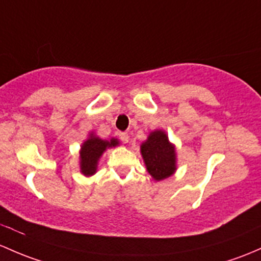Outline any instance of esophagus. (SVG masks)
<instances>
[{
    "label": "esophagus",
    "mask_w": 261,
    "mask_h": 261,
    "mask_svg": "<svg viewBox=\"0 0 261 261\" xmlns=\"http://www.w3.org/2000/svg\"><path fill=\"white\" fill-rule=\"evenodd\" d=\"M120 139H121V141L122 142H128V139H130V136H128V134L127 133H120Z\"/></svg>",
    "instance_id": "1"
}]
</instances>
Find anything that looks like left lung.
<instances>
[{"mask_svg": "<svg viewBox=\"0 0 261 261\" xmlns=\"http://www.w3.org/2000/svg\"><path fill=\"white\" fill-rule=\"evenodd\" d=\"M147 172L155 181L165 180L175 174L177 169L176 147L170 142L164 130H153L140 145Z\"/></svg>", "mask_w": 261, "mask_h": 261, "instance_id": "8db88e82", "label": "left lung"}]
</instances>
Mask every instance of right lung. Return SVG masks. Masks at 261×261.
Here are the masks:
<instances>
[{
  "mask_svg": "<svg viewBox=\"0 0 261 261\" xmlns=\"http://www.w3.org/2000/svg\"><path fill=\"white\" fill-rule=\"evenodd\" d=\"M120 145V141L116 138L110 140H102L95 135V133H90L89 138L85 140L80 149V172L84 176H92L96 174L101 156L110 147H116Z\"/></svg>",
  "mask_w": 261,
  "mask_h": 261,
  "instance_id": "obj_1",
  "label": "right lung"
}]
</instances>
